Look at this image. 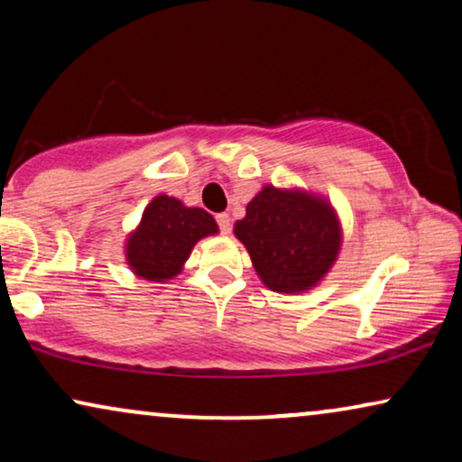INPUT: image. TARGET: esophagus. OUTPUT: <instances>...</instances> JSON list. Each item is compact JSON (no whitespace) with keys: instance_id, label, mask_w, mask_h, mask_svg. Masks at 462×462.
<instances>
[{"instance_id":"obj_1","label":"esophagus","mask_w":462,"mask_h":462,"mask_svg":"<svg viewBox=\"0 0 462 462\" xmlns=\"http://www.w3.org/2000/svg\"><path fill=\"white\" fill-rule=\"evenodd\" d=\"M217 223H218L220 231H223V233H229L231 231V217L226 212L217 214Z\"/></svg>"}]
</instances>
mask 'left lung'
Wrapping results in <instances>:
<instances>
[{"mask_svg": "<svg viewBox=\"0 0 462 462\" xmlns=\"http://www.w3.org/2000/svg\"><path fill=\"white\" fill-rule=\"evenodd\" d=\"M261 282L273 292L311 290L337 261L340 223L330 201L302 189L264 185L233 226Z\"/></svg>", "mask_w": 462, "mask_h": 462, "instance_id": "1", "label": "left lung"}]
</instances>
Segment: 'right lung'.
Returning a JSON list of instances; mask_svg holds the SVG:
<instances>
[{"mask_svg":"<svg viewBox=\"0 0 462 462\" xmlns=\"http://www.w3.org/2000/svg\"><path fill=\"white\" fill-rule=\"evenodd\" d=\"M214 233L218 225L212 214L162 193L151 199L141 223L125 239V261L143 280H172L185 267L193 245Z\"/></svg>","mask_w":462,"mask_h":462,"instance_id":"1","label":"right lung"}]
</instances>
